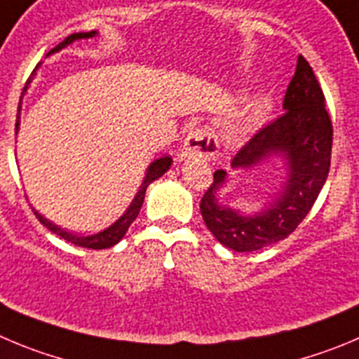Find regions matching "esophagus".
<instances>
[{
	"label": "esophagus",
	"instance_id": "obj_1",
	"mask_svg": "<svg viewBox=\"0 0 359 359\" xmlns=\"http://www.w3.org/2000/svg\"><path fill=\"white\" fill-rule=\"evenodd\" d=\"M219 152V143L216 136L207 127H191L184 140L180 159H203L210 161Z\"/></svg>",
	"mask_w": 359,
	"mask_h": 359
}]
</instances>
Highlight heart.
<instances>
[{
  "label": "heart",
  "instance_id": "heart-1",
  "mask_svg": "<svg viewBox=\"0 0 359 359\" xmlns=\"http://www.w3.org/2000/svg\"><path fill=\"white\" fill-rule=\"evenodd\" d=\"M253 115H255V108H246V111L241 113L239 118H237L236 122H233L232 126L229 127V136H230V138H237V136H241V134H243L244 130H246L248 123L251 122Z\"/></svg>",
  "mask_w": 359,
  "mask_h": 359
}]
</instances>
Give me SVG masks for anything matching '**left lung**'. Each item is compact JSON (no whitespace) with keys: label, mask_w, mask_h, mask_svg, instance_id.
<instances>
[{"label":"left lung","mask_w":359,"mask_h":359,"mask_svg":"<svg viewBox=\"0 0 359 359\" xmlns=\"http://www.w3.org/2000/svg\"><path fill=\"white\" fill-rule=\"evenodd\" d=\"M283 115L257 130L232 159V168H255L269 157L287 163V182L280 196L253 216H243L217 202L226 172L217 170L205 191L200 212L207 229L223 246L248 253L289 237L306 217L327 179L333 123L326 99L310 63L299 56L283 99Z\"/></svg>","instance_id":"1"}]
</instances>
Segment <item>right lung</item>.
Returning a JSON list of instances; mask_svg holds the SVG:
<instances>
[{
  "mask_svg": "<svg viewBox=\"0 0 359 359\" xmlns=\"http://www.w3.org/2000/svg\"><path fill=\"white\" fill-rule=\"evenodd\" d=\"M97 32H85V33H72V35L67 36L63 42H60L56 48H53L51 51L48 53V55H53V53L60 51V49H63L65 46H69V43H72L74 40H79V39H90V36H95ZM40 65V63H39ZM39 65H36V69H39ZM36 69L33 70L32 78L35 76ZM32 78L28 79V83L32 81ZM26 88L28 86H25V90L22 92H26ZM21 100H22V95H21ZM19 111H21V102H19V109H18V120H15V133L19 130ZM170 166H172V157L164 156L161 157V159H156L152 164L149 166V170H147V175L145 179H143V184L140 186L138 193H136V196H134L133 203L129 205V209L126 210V214H123L120 219H116L115 223H113L111 226H108L106 230H102V232L99 233H93V236H78V233H72V232H67V230L60 229V226H56L55 223H51L49 219H46V217L42 216V214L36 212L35 209V216L39 217V221L42 223L46 229L51 230L53 233H56V236H60L62 239L69 241V243L76 244V246H81V248H90V250H106V248H111L115 246L116 243H118L120 239H122L123 236H126V232L129 230L130 223H133L134 219H136V216L140 214V209H142L143 205V200H145V191L147 187H149L150 182H154L156 179H159L161 175H164V173L168 172Z\"/></svg>",
  "mask_w": 359,
  "mask_h": 359,
  "instance_id": "add662e5",
  "label": "right lung"
}]
</instances>
